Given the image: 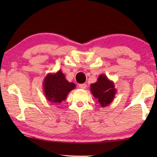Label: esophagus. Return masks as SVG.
<instances>
[{"label": "esophagus", "instance_id": "obj_1", "mask_svg": "<svg viewBox=\"0 0 157 157\" xmlns=\"http://www.w3.org/2000/svg\"><path fill=\"white\" fill-rule=\"evenodd\" d=\"M78 86L81 89H86V88L87 86H86V83H81V84L78 85Z\"/></svg>", "mask_w": 157, "mask_h": 157}]
</instances>
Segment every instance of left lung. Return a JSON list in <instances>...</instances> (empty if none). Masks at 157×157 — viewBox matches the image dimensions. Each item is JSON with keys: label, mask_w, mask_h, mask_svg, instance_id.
Wrapping results in <instances>:
<instances>
[{"label": "left lung", "mask_w": 157, "mask_h": 157, "mask_svg": "<svg viewBox=\"0 0 157 157\" xmlns=\"http://www.w3.org/2000/svg\"><path fill=\"white\" fill-rule=\"evenodd\" d=\"M90 90L101 107L108 106L113 101L117 91L114 83L105 74H101L97 81L90 85Z\"/></svg>", "instance_id": "left-lung-1"}]
</instances>
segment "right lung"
Returning a JSON list of instances; mask_svg holds the SVG:
<instances>
[{
	"mask_svg": "<svg viewBox=\"0 0 157 157\" xmlns=\"http://www.w3.org/2000/svg\"><path fill=\"white\" fill-rule=\"evenodd\" d=\"M44 93L50 102L61 104L67 97L68 93L76 88V84L68 82L61 70L48 74L43 82Z\"/></svg>",
	"mask_w": 157,
	"mask_h": 157,
	"instance_id": "1",
	"label": "right lung"
}]
</instances>
